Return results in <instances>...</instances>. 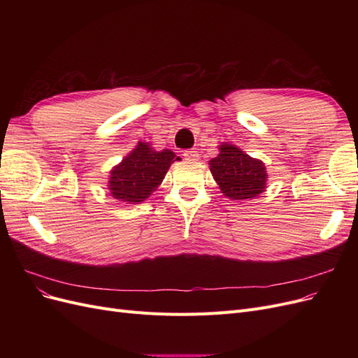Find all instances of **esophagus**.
<instances>
[{
	"label": "esophagus",
	"mask_w": 358,
	"mask_h": 358,
	"mask_svg": "<svg viewBox=\"0 0 358 358\" xmlns=\"http://www.w3.org/2000/svg\"><path fill=\"white\" fill-rule=\"evenodd\" d=\"M183 158L188 159V161H197L200 157H199L197 150L189 149V150H185V152H183Z\"/></svg>",
	"instance_id": "34e87169"
}]
</instances>
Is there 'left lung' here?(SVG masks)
I'll list each match as a JSON object with an SVG mask.
<instances>
[{
	"label": "left lung",
	"instance_id": "left-lung-1",
	"mask_svg": "<svg viewBox=\"0 0 358 358\" xmlns=\"http://www.w3.org/2000/svg\"><path fill=\"white\" fill-rule=\"evenodd\" d=\"M209 164L224 196L231 200L254 199L266 188L267 173L263 162L233 145H222L220 155Z\"/></svg>",
	"mask_w": 358,
	"mask_h": 358
}]
</instances>
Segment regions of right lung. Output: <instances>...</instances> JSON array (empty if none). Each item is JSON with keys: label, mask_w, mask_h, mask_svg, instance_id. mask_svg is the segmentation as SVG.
I'll return each mask as SVG.
<instances>
[{"label": "right lung", "mask_w": 358, "mask_h": 358, "mask_svg": "<svg viewBox=\"0 0 358 358\" xmlns=\"http://www.w3.org/2000/svg\"><path fill=\"white\" fill-rule=\"evenodd\" d=\"M175 158L179 159L169 149L158 152L148 143L138 142L133 152L110 171L109 189L113 199L127 204L146 200L164 179Z\"/></svg>", "instance_id": "add662e5"}]
</instances>
